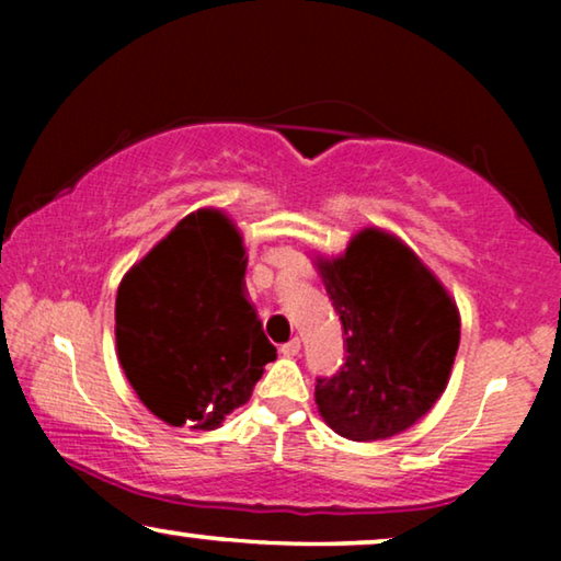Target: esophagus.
Instances as JSON below:
<instances>
[{"label": "esophagus", "mask_w": 561, "mask_h": 561, "mask_svg": "<svg viewBox=\"0 0 561 561\" xmlns=\"http://www.w3.org/2000/svg\"><path fill=\"white\" fill-rule=\"evenodd\" d=\"M298 352H301V340H298V336H294V340L286 342V344H280V355L296 357Z\"/></svg>", "instance_id": "esophagus-1"}]
</instances>
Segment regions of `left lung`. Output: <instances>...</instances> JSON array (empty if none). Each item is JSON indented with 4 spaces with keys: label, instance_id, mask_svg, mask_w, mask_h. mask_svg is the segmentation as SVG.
Here are the masks:
<instances>
[{
    "label": "left lung",
    "instance_id": "8db88e82",
    "mask_svg": "<svg viewBox=\"0 0 561 561\" xmlns=\"http://www.w3.org/2000/svg\"><path fill=\"white\" fill-rule=\"evenodd\" d=\"M317 267L347 334L340 373L317 378L321 419L352 442L405 432L447 388L459 347L455 301L413 250L375 227Z\"/></svg>",
    "mask_w": 561,
    "mask_h": 561
}]
</instances>
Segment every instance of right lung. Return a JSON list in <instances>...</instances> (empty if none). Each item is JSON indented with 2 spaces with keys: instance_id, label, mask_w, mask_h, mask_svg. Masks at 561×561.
I'll list each match as a JSON object with an SVG mask.
<instances>
[{
  "instance_id": "right-lung-1",
  "label": "right lung",
  "mask_w": 561,
  "mask_h": 561,
  "mask_svg": "<svg viewBox=\"0 0 561 561\" xmlns=\"http://www.w3.org/2000/svg\"><path fill=\"white\" fill-rule=\"evenodd\" d=\"M242 237L217 209L183 217L127 271L114 306L129 386L171 426H221L275 359L244 298Z\"/></svg>"
}]
</instances>
